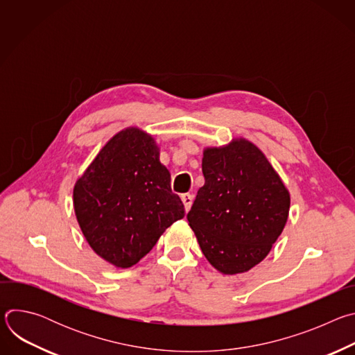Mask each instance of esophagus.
Returning a JSON list of instances; mask_svg holds the SVG:
<instances>
[{
    "label": "esophagus",
    "mask_w": 355,
    "mask_h": 355,
    "mask_svg": "<svg viewBox=\"0 0 355 355\" xmlns=\"http://www.w3.org/2000/svg\"><path fill=\"white\" fill-rule=\"evenodd\" d=\"M181 199H182V204H184V208H185V212H188L192 207V200H193V196L191 193H182L181 195Z\"/></svg>",
    "instance_id": "esophagus-1"
}]
</instances>
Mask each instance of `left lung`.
I'll use <instances>...</instances> for the list:
<instances>
[{"instance_id": "1", "label": "left lung", "mask_w": 355, "mask_h": 355, "mask_svg": "<svg viewBox=\"0 0 355 355\" xmlns=\"http://www.w3.org/2000/svg\"><path fill=\"white\" fill-rule=\"evenodd\" d=\"M204 187L187 215L207 260L222 274L261 263L282 233L291 196L263 151L240 137L207 147Z\"/></svg>"}]
</instances>
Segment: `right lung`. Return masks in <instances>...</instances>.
<instances>
[{"label": "right lung", "mask_w": 355, "mask_h": 355, "mask_svg": "<svg viewBox=\"0 0 355 355\" xmlns=\"http://www.w3.org/2000/svg\"><path fill=\"white\" fill-rule=\"evenodd\" d=\"M170 182L153 136L139 128L116 133L73 191L76 218L89 247L118 268L139 263L185 215Z\"/></svg>", "instance_id": "1"}]
</instances>
